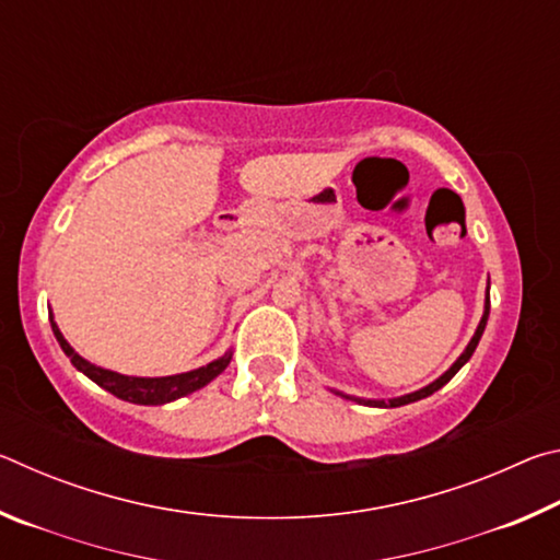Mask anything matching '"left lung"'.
Here are the masks:
<instances>
[{
  "mask_svg": "<svg viewBox=\"0 0 560 560\" xmlns=\"http://www.w3.org/2000/svg\"><path fill=\"white\" fill-rule=\"evenodd\" d=\"M487 318H489V287H487V299H485V314H481L479 326H477V330H474V336H471V340L467 343V348L462 350V355H459L457 360H454V363L438 377V381H432L430 385L420 387V390L407 393V395H400V397H390V400H368V397H355V395H346V393H338V390H334V393L340 395V397H346V400H353V402H358V405H368V407H400V405H410V402L422 400V397H430L432 393H438L440 387L447 385V383L452 381V377L459 373V368L471 358V353H474V350H477V346H479L481 334H485V328H487Z\"/></svg>",
  "mask_w": 560,
  "mask_h": 560,
  "instance_id": "left-lung-1",
  "label": "left lung"
}]
</instances>
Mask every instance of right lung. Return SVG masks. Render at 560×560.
Listing matches in <instances>:
<instances>
[{"mask_svg":"<svg viewBox=\"0 0 560 560\" xmlns=\"http://www.w3.org/2000/svg\"><path fill=\"white\" fill-rule=\"evenodd\" d=\"M51 318V330L56 340L66 355L71 358V363L75 371H81L86 377H91L93 383L101 385L103 390H108L110 395L120 397L126 402H136V405H165L173 402L177 397H185L189 393L200 390L207 383H212L217 375L224 373V368L230 365L232 360V350H226L224 355H220L212 363H207L202 368H195V371L187 373H177V375H163V377H140V375H122L116 371H108V368L93 365L91 360L81 358L75 350L71 348L69 340L63 338V334L56 326L54 314H49Z\"/></svg>","mask_w":560,"mask_h":560,"instance_id":"right-lung-1","label":"right lung"}]
</instances>
